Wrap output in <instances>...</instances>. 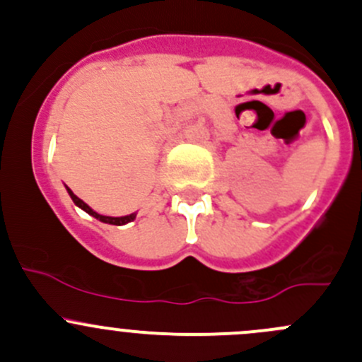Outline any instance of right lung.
<instances>
[{"label": "right lung", "mask_w": 362, "mask_h": 362, "mask_svg": "<svg viewBox=\"0 0 362 362\" xmlns=\"http://www.w3.org/2000/svg\"><path fill=\"white\" fill-rule=\"evenodd\" d=\"M68 192H69V196H71V199H73V203L76 204V206H80L82 208L83 211H87V214L89 215H93V217H96L98 221H101V222H105V224H113V226H122V224H127V222H131V221H134V217H136V214H131V215H126V217H107V215H100V214H96V211L93 210V208L89 206V204H86L82 202V199L80 198H76L75 194H73L71 192V189H68Z\"/></svg>", "instance_id": "obj_1"}]
</instances>
